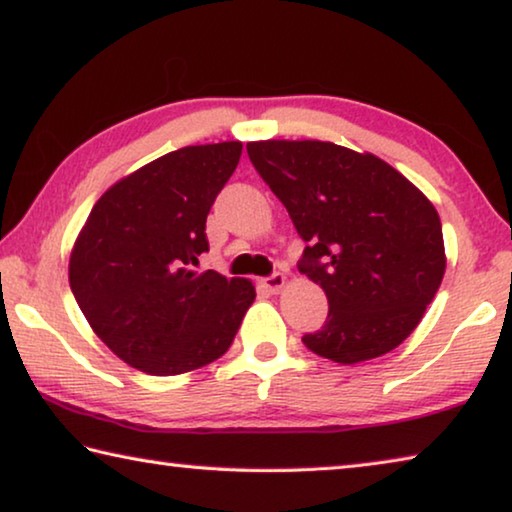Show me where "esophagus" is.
<instances>
[{
    "label": "esophagus",
    "mask_w": 512,
    "mask_h": 512,
    "mask_svg": "<svg viewBox=\"0 0 512 512\" xmlns=\"http://www.w3.org/2000/svg\"><path fill=\"white\" fill-rule=\"evenodd\" d=\"M262 287L266 289V292L278 294L280 289L285 287V276H282V273H273V276H269V278H264V280H262Z\"/></svg>",
    "instance_id": "esophagus-1"
}]
</instances>
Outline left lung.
<instances>
[{"instance_id":"obj_1","label":"left lung","mask_w":512,"mask_h":512,"mask_svg":"<svg viewBox=\"0 0 512 512\" xmlns=\"http://www.w3.org/2000/svg\"><path fill=\"white\" fill-rule=\"evenodd\" d=\"M250 163L305 241L299 271L322 285L329 317L303 345L352 365L409 338L446 271L432 202L384 160L319 140L248 144Z\"/></svg>"}]
</instances>
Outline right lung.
I'll list each match as a JSON object with an SVG mask.
<instances>
[{
  "label": "right lung",
  "mask_w": 512,
  "mask_h": 512,
  "mask_svg": "<svg viewBox=\"0 0 512 512\" xmlns=\"http://www.w3.org/2000/svg\"><path fill=\"white\" fill-rule=\"evenodd\" d=\"M241 142L183 147L105 190L75 241L68 280L94 333L156 377L197 370L230 349L255 301L246 278L197 273L211 204Z\"/></svg>",
  "instance_id": "obj_1"
}]
</instances>
